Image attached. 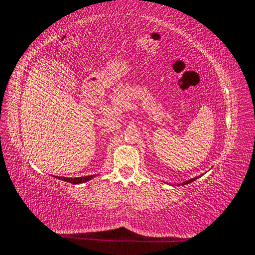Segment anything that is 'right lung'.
<instances>
[{
  "label": "right lung",
  "instance_id": "1",
  "mask_svg": "<svg viewBox=\"0 0 255 255\" xmlns=\"http://www.w3.org/2000/svg\"><path fill=\"white\" fill-rule=\"evenodd\" d=\"M88 179H90L89 176H88V177H85V179H84V177H83V180H82V179H80V182H85V181H87Z\"/></svg>",
  "mask_w": 255,
  "mask_h": 255
}]
</instances>
